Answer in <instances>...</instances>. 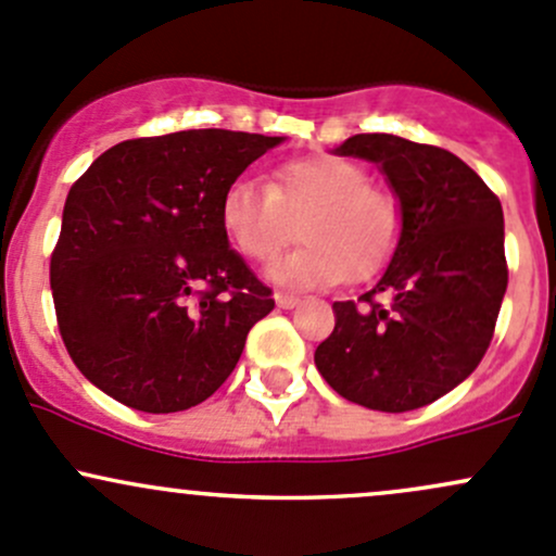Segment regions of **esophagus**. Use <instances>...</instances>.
I'll list each match as a JSON object with an SVG mask.
<instances>
[{"mask_svg": "<svg viewBox=\"0 0 556 556\" xmlns=\"http://www.w3.org/2000/svg\"><path fill=\"white\" fill-rule=\"evenodd\" d=\"M274 301H277L279 308H295L298 303H301V298L293 293H282V290H279V293H274Z\"/></svg>", "mask_w": 556, "mask_h": 556, "instance_id": "1", "label": "esophagus"}]
</instances>
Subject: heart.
Masks as SVG:
<instances>
[{"label": "heart", "instance_id": "obj_1", "mask_svg": "<svg viewBox=\"0 0 556 556\" xmlns=\"http://www.w3.org/2000/svg\"><path fill=\"white\" fill-rule=\"evenodd\" d=\"M218 218L229 242L253 263L271 261L293 239V220L303 218V244L271 266V277L290 288L372 277L396 253L405 226L394 194L372 186L362 165L330 154L282 162L268 186L231 180Z\"/></svg>", "mask_w": 556, "mask_h": 556}]
</instances>
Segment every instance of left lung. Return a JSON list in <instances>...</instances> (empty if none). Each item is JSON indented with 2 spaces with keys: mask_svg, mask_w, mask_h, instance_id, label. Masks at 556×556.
I'll return each mask as SVG.
<instances>
[{
  "mask_svg": "<svg viewBox=\"0 0 556 556\" xmlns=\"http://www.w3.org/2000/svg\"><path fill=\"white\" fill-rule=\"evenodd\" d=\"M389 178L400 197V248L359 301H336V327L314 352L343 400L405 413L477 370L509 285L504 210L466 162L440 146L362 132L338 146Z\"/></svg>",
  "mask_w": 556,
  "mask_h": 556,
  "instance_id": "left-lung-1",
  "label": "left lung"
}]
</instances>
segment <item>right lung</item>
<instances>
[{
	"label": "right lung",
	"instance_id": "obj_1",
	"mask_svg": "<svg viewBox=\"0 0 556 556\" xmlns=\"http://www.w3.org/2000/svg\"><path fill=\"white\" fill-rule=\"evenodd\" d=\"M282 138L180 130L103 151L50 258L58 330L81 376L143 413L200 405L231 376L271 290L220 229V194Z\"/></svg>",
	"mask_w": 556,
	"mask_h": 556
}]
</instances>
